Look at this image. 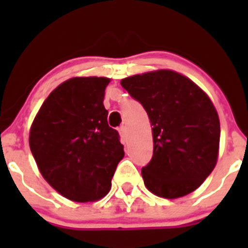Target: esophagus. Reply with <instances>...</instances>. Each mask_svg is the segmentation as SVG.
<instances>
[{
    "mask_svg": "<svg viewBox=\"0 0 248 248\" xmlns=\"http://www.w3.org/2000/svg\"><path fill=\"white\" fill-rule=\"evenodd\" d=\"M119 133H120V135H122L123 139H126V135H128V128H126V125L120 126Z\"/></svg>",
    "mask_w": 248,
    "mask_h": 248,
    "instance_id": "esophagus-1",
    "label": "esophagus"
}]
</instances>
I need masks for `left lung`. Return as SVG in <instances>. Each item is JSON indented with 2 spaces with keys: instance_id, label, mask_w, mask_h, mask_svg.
<instances>
[{
  "instance_id": "1",
  "label": "left lung",
  "mask_w": 248,
  "mask_h": 248,
  "mask_svg": "<svg viewBox=\"0 0 248 248\" xmlns=\"http://www.w3.org/2000/svg\"><path fill=\"white\" fill-rule=\"evenodd\" d=\"M120 84L153 125V157L141 169L149 191L176 199L198 189L214 170L220 145V120L210 98L189 78L166 69Z\"/></svg>"
}]
</instances>
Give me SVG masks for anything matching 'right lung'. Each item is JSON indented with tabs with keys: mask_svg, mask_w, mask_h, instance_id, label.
Masks as SVG:
<instances>
[{
	"mask_svg": "<svg viewBox=\"0 0 248 248\" xmlns=\"http://www.w3.org/2000/svg\"><path fill=\"white\" fill-rule=\"evenodd\" d=\"M110 79L77 77L58 85L30 131L39 171L54 190L76 202L97 201L111 187L124 146L108 125L103 100Z\"/></svg>",
	"mask_w": 248,
	"mask_h": 248,
	"instance_id": "right-lung-1",
	"label": "right lung"
}]
</instances>
